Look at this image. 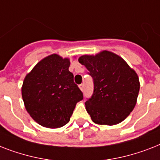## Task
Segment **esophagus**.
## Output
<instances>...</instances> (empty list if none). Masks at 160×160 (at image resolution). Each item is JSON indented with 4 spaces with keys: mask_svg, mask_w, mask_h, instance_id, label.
<instances>
[{
    "mask_svg": "<svg viewBox=\"0 0 160 160\" xmlns=\"http://www.w3.org/2000/svg\"><path fill=\"white\" fill-rule=\"evenodd\" d=\"M79 88H80V90H81V91H84V84H80V85H79Z\"/></svg>",
    "mask_w": 160,
    "mask_h": 160,
    "instance_id": "1",
    "label": "esophagus"
}]
</instances>
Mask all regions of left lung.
Masks as SVG:
<instances>
[{"mask_svg":"<svg viewBox=\"0 0 160 160\" xmlns=\"http://www.w3.org/2000/svg\"><path fill=\"white\" fill-rule=\"evenodd\" d=\"M79 62L89 71L93 93L85 108L93 122L112 126L122 122L136 106L140 81L136 71L117 54L102 51L84 55Z\"/></svg>","mask_w":160,"mask_h":160,"instance_id":"8db88e82","label":"left lung"}]
</instances>
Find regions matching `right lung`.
<instances>
[{
	"mask_svg": "<svg viewBox=\"0 0 160 160\" xmlns=\"http://www.w3.org/2000/svg\"><path fill=\"white\" fill-rule=\"evenodd\" d=\"M70 60L52 54L41 60L25 76L22 98L31 118L39 125L58 128L69 122L83 93L69 71Z\"/></svg>",
	"mask_w": 160,
	"mask_h": 160,
	"instance_id": "obj_1",
	"label": "right lung"
}]
</instances>
